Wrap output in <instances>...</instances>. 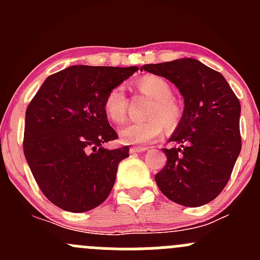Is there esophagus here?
<instances>
[{"label": "esophagus", "instance_id": "1", "mask_svg": "<svg viewBox=\"0 0 260 260\" xmlns=\"http://www.w3.org/2000/svg\"><path fill=\"white\" fill-rule=\"evenodd\" d=\"M148 149V147L145 146H136V147H131L129 152L131 153H140V152H145Z\"/></svg>", "mask_w": 260, "mask_h": 260}]
</instances>
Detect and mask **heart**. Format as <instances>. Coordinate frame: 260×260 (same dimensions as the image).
Instances as JSON below:
<instances>
[{
    "instance_id": "b5f03b06",
    "label": "heart",
    "mask_w": 260,
    "mask_h": 260,
    "mask_svg": "<svg viewBox=\"0 0 260 260\" xmlns=\"http://www.w3.org/2000/svg\"><path fill=\"white\" fill-rule=\"evenodd\" d=\"M142 93L154 99L148 115L149 119L141 122H129L119 128V137L127 145L149 143L159 138L165 128L174 131L180 119L179 107L172 101L174 93L170 84L156 75H147L138 81ZM104 112L114 123H120L127 112V96L123 85H117L107 94L104 99Z\"/></svg>"
}]
</instances>
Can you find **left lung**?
Here are the masks:
<instances>
[{"instance_id":"obj_1","label":"left lung","mask_w":260,"mask_h":260,"mask_svg":"<svg viewBox=\"0 0 260 260\" xmlns=\"http://www.w3.org/2000/svg\"><path fill=\"white\" fill-rule=\"evenodd\" d=\"M175 84L183 113L169 142L164 169L154 176L166 198L196 208L210 203L230 179L242 149L239 99L226 79L196 59H177L141 68Z\"/></svg>"}]
</instances>
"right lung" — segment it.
Here are the masks:
<instances>
[{
  "instance_id": "obj_1",
  "label": "right lung",
  "mask_w": 260,
  "mask_h": 260,
  "mask_svg": "<svg viewBox=\"0 0 260 260\" xmlns=\"http://www.w3.org/2000/svg\"><path fill=\"white\" fill-rule=\"evenodd\" d=\"M137 70L73 65L46 78L28 104L23 153L39 187L57 208L85 212L111 193L129 148L103 146L118 137L104 99Z\"/></svg>"
}]
</instances>
